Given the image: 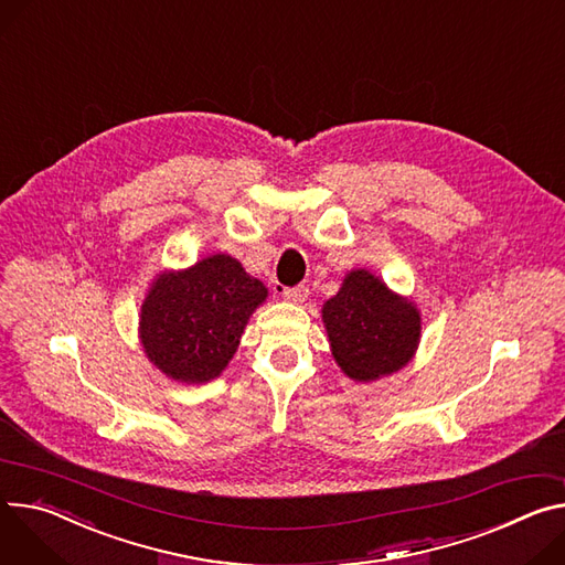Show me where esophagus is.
Instances as JSON below:
<instances>
[{"label": "esophagus", "mask_w": 565, "mask_h": 565, "mask_svg": "<svg viewBox=\"0 0 565 565\" xmlns=\"http://www.w3.org/2000/svg\"><path fill=\"white\" fill-rule=\"evenodd\" d=\"M284 297L288 299V301H303L306 297H309V286H303V284H299V286H292V288H284Z\"/></svg>", "instance_id": "esophagus-1"}]
</instances>
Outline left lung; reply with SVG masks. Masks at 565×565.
I'll return each instance as SVG.
<instances>
[{
    "mask_svg": "<svg viewBox=\"0 0 565 565\" xmlns=\"http://www.w3.org/2000/svg\"><path fill=\"white\" fill-rule=\"evenodd\" d=\"M322 320L335 363L353 381H376L401 370L422 333L417 306L390 292L367 270L347 275L338 295L324 303Z\"/></svg>",
    "mask_w": 565,
    "mask_h": 565,
    "instance_id": "obj_1",
    "label": "left lung"
}]
</instances>
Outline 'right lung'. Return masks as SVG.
<instances>
[{
  "instance_id": "obj_1",
  "label": "right lung",
  "mask_w": 565,
  "mask_h": 565,
  "mask_svg": "<svg viewBox=\"0 0 565 565\" xmlns=\"http://www.w3.org/2000/svg\"><path fill=\"white\" fill-rule=\"evenodd\" d=\"M266 297V286L227 254L160 275L141 306L143 351L173 381L207 383L227 367Z\"/></svg>"
}]
</instances>
